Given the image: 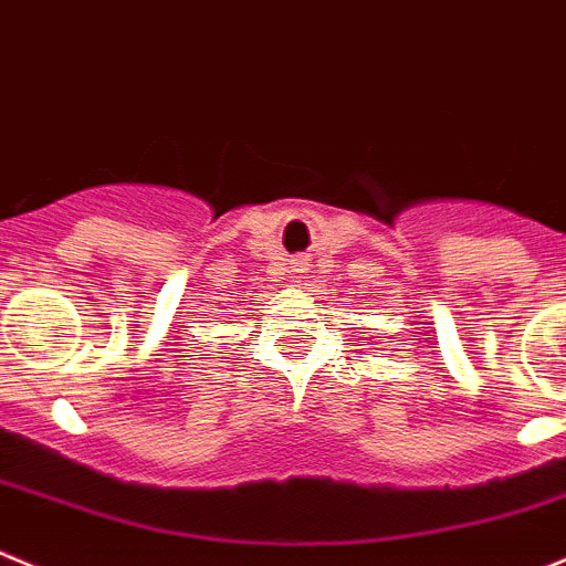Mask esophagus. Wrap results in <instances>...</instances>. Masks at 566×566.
I'll return each instance as SVG.
<instances>
[{"mask_svg":"<svg viewBox=\"0 0 566 566\" xmlns=\"http://www.w3.org/2000/svg\"><path fill=\"white\" fill-rule=\"evenodd\" d=\"M308 266H311V261L305 255H297V258H292V272L294 274H303V272H308Z\"/></svg>","mask_w":566,"mask_h":566,"instance_id":"obj_1","label":"esophagus"}]
</instances>
